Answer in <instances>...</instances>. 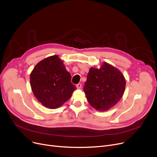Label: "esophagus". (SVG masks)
Returning <instances> with one entry per match:
<instances>
[{
	"instance_id": "obj_1",
	"label": "esophagus",
	"mask_w": 157,
	"mask_h": 157,
	"mask_svg": "<svg viewBox=\"0 0 157 157\" xmlns=\"http://www.w3.org/2000/svg\"><path fill=\"white\" fill-rule=\"evenodd\" d=\"M76 87L78 89H81V87H82V85L81 83H78L77 85H76Z\"/></svg>"
}]
</instances>
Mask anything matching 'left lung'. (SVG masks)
I'll return each instance as SVG.
<instances>
[{
	"label": "left lung",
	"mask_w": 157,
	"mask_h": 157,
	"mask_svg": "<svg viewBox=\"0 0 157 157\" xmlns=\"http://www.w3.org/2000/svg\"><path fill=\"white\" fill-rule=\"evenodd\" d=\"M126 80L121 71L104 62L100 68L89 70L83 90L89 104L99 111H108L121 99Z\"/></svg>",
	"instance_id": "1"
}]
</instances>
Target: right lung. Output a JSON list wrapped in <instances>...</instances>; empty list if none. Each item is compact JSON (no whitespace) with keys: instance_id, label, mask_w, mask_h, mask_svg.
Wrapping results in <instances>:
<instances>
[{"instance_id":"obj_1","label":"right lung","mask_w":157,"mask_h":157,"mask_svg":"<svg viewBox=\"0 0 157 157\" xmlns=\"http://www.w3.org/2000/svg\"><path fill=\"white\" fill-rule=\"evenodd\" d=\"M32 91L37 101L49 109H56L71 97L76 89L71 74L58 55L40 61L30 73Z\"/></svg>"}]
</instances>
